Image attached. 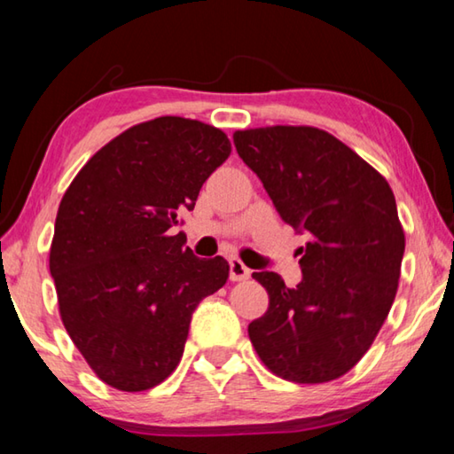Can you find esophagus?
<instances>
[{
	"label": "esophagus",
	"instance_id": "34e87169",
	"mask_svg": "<svg viewBox=\"0 0 454 454\" xmlns=\"http://www.w3.org/2000/svg\"><path fill=\"white\" fill-rule=\"evenodd\" d=\"M250 278V268L244 266L240 260H230V280L242 282Z\"/></svg>",
	"mask_w": 454,
	"mask_h": 454
}]
</instances>
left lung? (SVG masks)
<instances>
[{"label": "left lung", "instance_id": "1", "mask_svg": "<svg viewBox=\"0 0 454 454\" xmlns=\"http://www.w3.org/2000/svg\"><path fill=\"white\" fill-rule=\"evenodd\" d=\"M234 144L280 218L310 234L296 288L276 272L252 274L270 298L248 325L252 347L284 380L340 379L371 348L396 296L404 230L393 190L325 129H238Z\"/></svg>", "mask_w": 454, "mask_h": 454}]
</instances>
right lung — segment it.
<instances>
[{
	"mask_svg": "<svg viewBox=\"0 0 454 454\" xmlns=\"http://www.w3.org/2000/svg\"><path fill=\"white\" fill-rule=\"evenodd\" d=\"M230 152L228 136L204 121H142L99 148L61 198L50 248L59 317L112 388L164 382L192 312L228 280L224 258H196L172 228Z\"/></svg>",
	"mask_w": 454,
	"mask_h": 454,
	"instance_id": "right-lung-1",
	"label": "right lung"
}]
</instances>
